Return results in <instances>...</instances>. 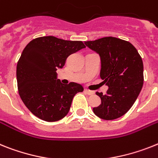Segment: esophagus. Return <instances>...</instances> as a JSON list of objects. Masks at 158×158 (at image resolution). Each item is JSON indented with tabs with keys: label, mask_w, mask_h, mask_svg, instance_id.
I'll use <instances>...</instances> for the list:
<instances>
[{
	"label": "esophagus",
	"mask_w": 158,
	"mask_h": 158,
	"mask_svg": "<svg viewBox=\"0 0 158 158\" xmlns=\"http://www.w3.org/2000/svg\"><path fill=\"white\" fill-rule=\"evenodd\" d=\"M84 91H85V93L88 95H93L94 94H95V92H94V91H89V90H87V89H86Z\"/></svg>",
	"instance_id": "obj_1"
}]
</instances>
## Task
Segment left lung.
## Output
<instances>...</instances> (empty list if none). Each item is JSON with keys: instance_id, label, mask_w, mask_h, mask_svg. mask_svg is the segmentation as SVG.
Here are the masks:
<instances>
[{"instance_id": "left-lung-1", "label": "left lung", "mask_w": 158, "mask_h": 158, "mask_svg": "<svg viewBox=\"0 0 158 158\" xmlns=\"http://www.w3.org/2000/svg\"><path fill=\"white\" fill-rule=\"evenodd\" d=\"M84 43L99 55V75L108 87L106 95L96 92L101 99V104L93 108L94 113L107 120L124 116L142 88L144 68L140 54L130 42L113 37Z\"/></svg>"}]
</instances>
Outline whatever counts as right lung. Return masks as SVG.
I'll return each instance as SVG.
<instances>
[{"label":"right lung","instance_id":"obj_1","mask_svg":"<svg viewBox=\"0 0 158 158\" xmlns=\"http://www.w3.org/2000/svg\"><path fill=\"white\" fill-rule=\"evenodd\" d=\"M85 47L81 41L53 36L35 38L25 47L17 65V81L20 97L34 116L48 122L67 116L73 98L83 87L76 83L63 84L56 71L70 54Z\"/></svg>","mask_w":158,"mask_h":158}]
</instances>
